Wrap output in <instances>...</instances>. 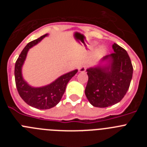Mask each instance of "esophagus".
Returning a JSON list of instances; mask_svg holds the SVG:
<instances>
[{
  "instance_id": "1",
  "label": "esophagus",
  "mask_w": 147,
  "mask_h": 147,
  "mask_svg": "<svg viewBox=\"0 0 147 147\" xmlns=\"http://www.w3.org/2000/svg\"><path fill=\"white\" fill-rule=\"evenodd\" d=\"M86 71V67L85 65H82L79 67V72H85Z\"/></svg>"
}]
</instances>
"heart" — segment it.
I'll return each instance as SVG.
<instances>
[{"label": "heart", "instance_id": "b5f03b06", "mask_svg": "<svg viewBox=\"0 0 147 147\" xmlns=\"http://www.w3.org/2000/svg\"><path fill=\"white\" fill-rule=\"evenodd\" d=\"M98 53H99L100 54H105V53H106V49H105V47H101L98 49Z\"/></svg>", "mask_w": 147, "mask_h": 147}]
</instances>
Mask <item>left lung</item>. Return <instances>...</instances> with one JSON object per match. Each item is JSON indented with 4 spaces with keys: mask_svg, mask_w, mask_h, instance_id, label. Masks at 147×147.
<instances>
[{
    "mask_svg": "<svg viewBox=\"0 0 147 147\" xmlns=\"http://www.w3.org/2000/svg\"><path fill=\"white\" fill-rule=\"evenodd\" d=\"M112 48L114 53L86 70L88 82L85 93L94 107H107L120 102L132 80L133 67L127 52L116 43Z\"/></svg>",
    "mask_w": 147,
    "mask_h": 147,
    "instance_id": "obj_1",
    "label": "left lung"
}]
</instances>
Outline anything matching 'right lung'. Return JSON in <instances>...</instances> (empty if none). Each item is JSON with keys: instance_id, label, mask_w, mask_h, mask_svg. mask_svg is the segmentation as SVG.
I'll list each match as a JSON object with an SVG mask.
<instances>
[{"instance_id": "1", "label": "right lung", "mask_w": 147, "mask_h": 147, "mask_svg": "<svg viewBox=\"0 0 147 147\" xmlns=\"http://www.w3.org/2000/svg\"><path fill=\"white\" fill-rule=\"evenodd\" d=\"M48 34L37 40H33L26 45L19 57L18 58L15 67V77L16 87L19 95L23 100L31 107L40 110H47L55 107L60 102L65 91L67 82L77 73L78 70L66 73L58 77L51 83L42 87H32L23 79L22 67L26 59L28 51L31 48L37 45Z\"/></svg>"}]
</instances>
